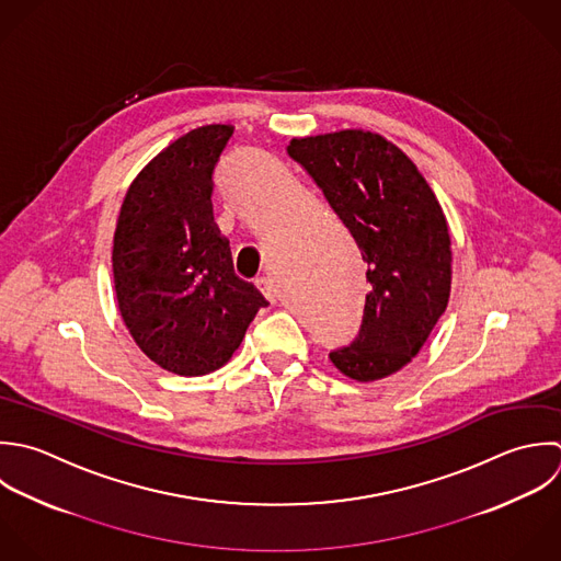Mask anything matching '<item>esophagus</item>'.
<instances>
[{"mask_svg":"<svg viewBox=\"0 0 561 561\" xmlns=\"http://www.w3.org/2000/svg\"><path fill=\"white\" fill-rule=\"evenodd\" d=\"M255 286L260 288V293H262L266 299L275 301V297H277V288H275V282H273L271 277H257V279H255Z\"/></svg>","mask_w":561,"mask_h":561,"instance_id":"esophagus-1","label":"esophagus"}]
</instances>
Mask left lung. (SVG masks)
I'll use <instances>...</instances> for the list:
<instances>
[{"mask_svg":"<svg viewBox=\"0 0 561 561\" xmlns=\"http://www.w3.org/2000/svg\"><path fill=\"white\" fill-rule=\"evenodd\" d=\"M288 154L312 176L354 236L369 295L358 336L330 352L334 367L371 382L411 363L446 312L453 251L444 209L417 165L369 130L293 139Z\"/></svg>","mask_w":561,"mask_h":561,"instance_id":"left-lung-1","label":"left lung"}]
</instances>
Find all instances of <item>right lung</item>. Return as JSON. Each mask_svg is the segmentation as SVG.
<instances>
[{
	"label": "right lung",
	"instance_id": "1",
	"mask_svg": "<svg viewBox=\"0 0 561 561\" xmlns=\"http://www.w3.org/2000/svg\"><path fill=\"white\" fill-rule=\"evenodd\" d=\"M229 124L194 128L130 183L113 236L119 314L139 350L165 371L205 376L240 347L268 301L233 273L214 222V168Z\"/></svg>",
	"mask_w": 561,
	"mask_h": 561
}]
</instances>
